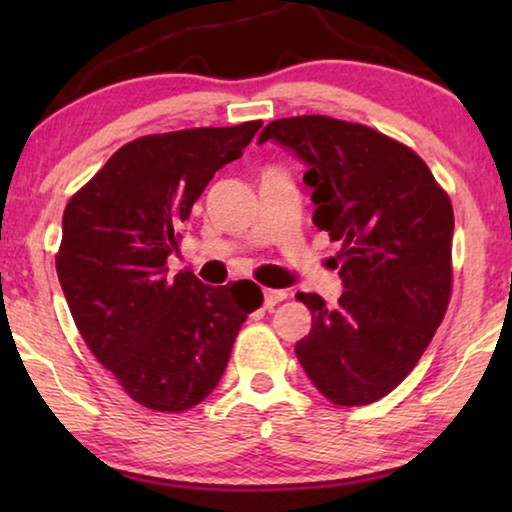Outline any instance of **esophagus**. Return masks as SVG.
Segmentation results:
<instances>
[{"instance_id":"34e87169","label":"esophagus","mask_w":512,"mask_h":512,"mask_svg":"<svg viewBox=\"0 0 512 512\" xmlns=\"http://www.w3.org/2000/svg\"><path fill=\"white\" fill-rule=\"evenodd\" d=\"M286 298V291H277V289H265L263 293V305L268 307V310H272L277 303H282V300Z\"/></svg>"}]
</instances>
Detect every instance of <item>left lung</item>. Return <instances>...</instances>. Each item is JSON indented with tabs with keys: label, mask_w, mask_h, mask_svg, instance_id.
I'll use <instances>...</instances> for the list:
<instances>
[{
	"label": "left lung",
	"mask_w": 512,
	"mask_h": 512,
	"mask_svg": "<svg viewBox=\"0 0 512 512\" xmlns=\"http://www.w3.org/2000/svg\"><path fill=\"white\" fill-rule=\"evenodd\" d=\"M270 139L307 165L314 226L342 244L338 303L296 293L312 312L296 345L300 366L335 405L380 401L417 366L445 317L452 202L415 151L368 125L293 116L265 125L258 144Z\"/></svg>",
	"instance_id": "obj_1"
}]
</instances>
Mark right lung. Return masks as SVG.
<instances>
[{
    "mask_svg": "<svg viewBox=\"0 0 512 512\" xmlns=\"http://www.w3.org/2000/svg\"><path fill=\"white\" fill-rule=\"evenodd\" d=\"M261 125L139 137L67 202L55 268L69 312L95 359L144 408L184 412L205 401L263 303L247 279L209 286L188 270L167 275L193 202Z\"/></svg>",
    "mask_w": 512,
    "mask_h": 512,
    "instance_id": "1",
    "label": "right lung"
}]
</instances>
